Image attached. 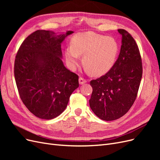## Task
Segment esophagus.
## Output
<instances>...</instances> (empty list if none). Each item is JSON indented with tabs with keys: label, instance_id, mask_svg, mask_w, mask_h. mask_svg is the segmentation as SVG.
Returning a JSON list of instances; mask_svg holds the SVG:
<instances>
[{
	"label": "esophagus",
	"instance_id": "1",
	"mask_svg": "<svg viewBox=\"0 0 160 160\" xmlns=\"http://www.w3.org/2000/svg\"><path fill=\"white\" fill-rule=\"evenodd\" d=\"M86 82H87V80L83 78H82V77H80V78L79 79V83L80 85H83V84L85 83Z\"/></svg>",
	"mask_w": 160,
	"mask_h": 160
}]
</instances>
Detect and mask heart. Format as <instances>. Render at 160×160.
<instances>
[{
	"mask_svg": "<svg viewBox=\"0 0 160 160\" xmlns=\"http://www.w3.org/2000/svg\"><path fill=\"white\" fill-rule=\"evenodd\" d=\"M72 46L65 50V59L71 69L80 63V55L87 69L96 76L109 71L119 54V45L115 38L93 32H80L72 38Z\"/></svg>",
	"mask_w": 160,
	"mask_h": 160,
	"instance_id": "heart-1",
	"label": "heart"
}]
</instances>
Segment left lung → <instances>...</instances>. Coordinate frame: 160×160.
Returning a JSON list of instances; mask_svg holds the SVG:
<instances>
[{
	"mask_svg": "<svg viewBox=\"0 0 160 160\" xmlns=\"http://www.w3.org/2000/svg\"><path fill=\"white\" fill-rule=\"evenodd\" d=\"M122 46L118 60L109 71L90 85L91 110L99 118L113 121L122 118L137 98L142 77V62L134 38L124 29H118Z\"/></svg>",
	"mask_w": 160,
	"mask_h": 160,
	"instance_id": "left-lung-1",
	"label": "left lung"
}]
</instances>
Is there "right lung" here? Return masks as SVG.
Returning a JSON list of instances; mask_svg holds the SVG:
<instances>
[{"mask_svg":"<svg viewBox=\"0 0 160 160\" xmlns=\"http://www.w3.org/2000/svg\"><path fill=\"white\" fill-rule=\"evenodd\" d=\"M73 32L57 35L38 30L22 42L14 61V74L20 98L31 112L52 119L63 112L79 88V77L62 61L61 43Z\"/></svg>","mask_w":160,"mask_h":160,"instance_id":"obj_1","label":"right lung"}]
</instances>
